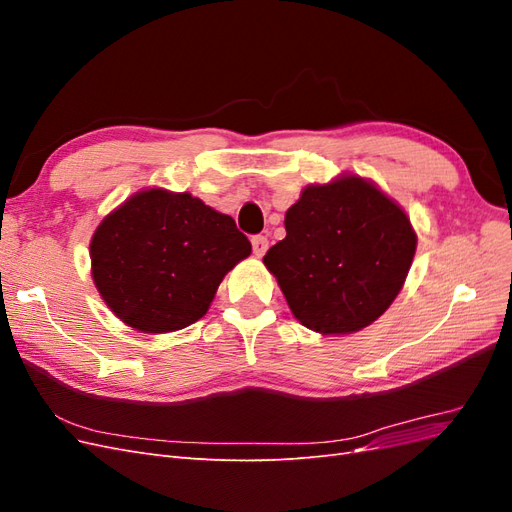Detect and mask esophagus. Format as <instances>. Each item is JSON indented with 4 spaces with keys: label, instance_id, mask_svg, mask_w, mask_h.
<instances>
[{
    "label": "esophagus",
    "instance_id": "esophagus-1",
    "mask_svg": "<svg viewBox=\"0 0 512 512\" xmlns=\"http://www.w3.org/2000/svg\"><path fill=\"white\" fill-rule=\"evenodd\" d=\"M252 250H254V256L262 258V256L267 254V250H269V239L262 237V235L252 237Z\"/></svg>",
    "mask_w": 512,
    "mask_h": 512
}]
</instances>
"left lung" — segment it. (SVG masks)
Wrapping results in <instances>:
<instances>
[{
  "label": "left lung",
  "mask_w": 512,
  "mask_h": 512,
  "mask_svg": "<svg viewBox=\"0 0 512 512\" xmlns=\"http://www.w3.org/2000/svg\"><path fill=\"white\" fill-rule=\"evenodd\" d=\"M284 226L286 237L262 262L303 327L322 335L356 333L404 288L416 232L374 181L346 173L307 185Z\"/></svg>",
  "instance_id": "obj_1"
}]
</instances>
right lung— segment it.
Wrapping results in <instances>:
<instances>
[{"instance_id":"obj_1","label":"right lung","mask_w":512,"mask_h":512,"mask_svg":"<svg viewBox=\"0 0 512 512\" xmlns=\"http://www.w3.org/2000/svg\"><path fill=\"white\" fill-rule=\"evenodd\" d=\"M250 254L230 215L162 188L132 194L89 243L102 301L141 333L179 331L203 318L224 275Z\"/></svg>"}]
</instances>
